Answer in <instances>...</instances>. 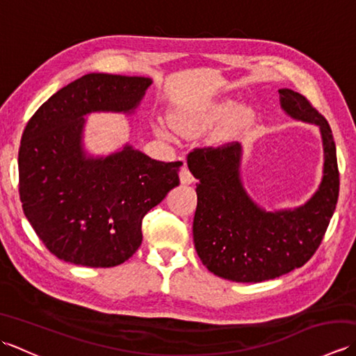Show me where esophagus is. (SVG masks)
Instances as JSON below:
<instances>
[{
    "label": "esophagus",
    "mask_w": 356,
    "mask_h": 356,
    "mask_svg": "<svg viewBox=\"0 0 356 356\" xmlns=\"http://www.w3.org/2000/svg\"><path fill=\"white\" fill-rule=\"evenodd\" d=\"M179 177H180V184L182 185H190V184H193L194 182V177H193V174H191V171L188 170V166L185 165L182 170H180V172H179Z\"/></svg>",
    "instance_id": "34e87169"
}]
</instances>
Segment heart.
<instances>
[{"label": "heart", "mask_w": 356, "mask_h": 356, "mask_svg": "<svg viewBox=\"0 0 356 356\" xmlns=\"http://www.w3.org/2000/svg\"><path fill=\"white\" fill-rule=\"evenodd\" d=\"M234 108V102L229 99L211 102L208 105H203L200 108L188 110V111H179L177 115L172 116V125L179 133L185 136L197 134L207 128L213 127L218 120H222L228 113ZM251 119V111L245 107H238L232 111L229 119L226 120L225 127L222 128V134H228L237 128L243 127L248 120ZM159 131L165 134V128L159 127Z\"/></svg>", "instance_id": "obj_1"}]
</instances>
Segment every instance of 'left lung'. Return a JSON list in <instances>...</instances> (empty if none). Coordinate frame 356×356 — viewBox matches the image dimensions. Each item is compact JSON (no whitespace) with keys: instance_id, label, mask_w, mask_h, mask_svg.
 I'll return each mask as SVG.
<instances>
[{"instance_id":"obj_1","label":"left lung","mask_w":356,"mask_h":356,"mask_svg":"<svg viewBox=\"0 0 356 356\" xmlns=\"http://www.w3.org/2000/svg\"><path fill=\"white\" fill-rule=\"evenodd\" d=\"M278 95L287 115L321 131L323 180L303 207L266 213L254 203L240 180L238 142L194 148L186 157L197 179L195 251L214 275L231 282L260 283L303 266L321 245L338 202L337 149L327 120L303 95L289 88Z\"/></svg>"}]
</instances>
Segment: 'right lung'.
Returning <instances> with one entry per match:
<instances>
[{
  "label": "right lung",
  "instance_id": "add662e5",
  "mask_svg": "<svg viewBox=\"0 0 356 356\" xmlns=\"http://www.w3.org/2000/svg\"><path fill=\"white\" fill-rule=\"evenodd\" d=\"M149 78L90 73L59 90L30 118L18 151L19 200L44 246L88 268L124 263L142 243V220L179 185L182 162L127 145L107 157L82 149L84 116L131 113Z\"/></svg>",
  "mask_w": 356,
  "mask_h": 356
}]
</instances>
